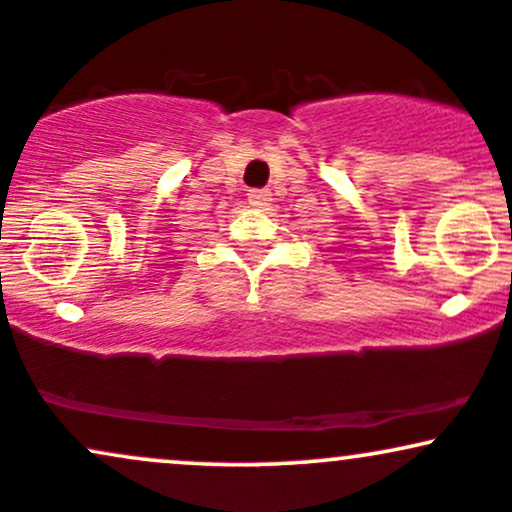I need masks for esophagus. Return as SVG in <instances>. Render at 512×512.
I'll return each mask as SVG.
<instances>
[{
    "label": "esophagus",
    "instance_id": "34e87169",
    "mask_svg": "<svg viewBox=\"0 0 512 512\" xmlns=\"http://www.w3.org/2000/svg\"><path fill=\"white\" fill-rule=\"evenodd\" d=\"M248 202L252 207H267L272 202V192L262 190V187H255V190H248Z\"/></svg>",
    "mask_w": 512,
    "mask_h": 512
}]
</instances>
